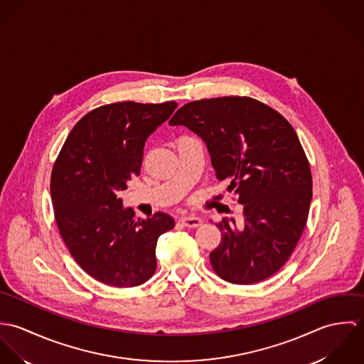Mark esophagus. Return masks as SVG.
<instances>
[{
    "instance_id": "1",
    "label": "esophagus",
    "mask_w": 364,
    "mask_h": 364,
    "mask_svg": "<svg viewBox=\"0 0 364 364\" xmlns=\"http://www.w3.org/2000/svg\"><path fill=\"white\" fill-rule=\"evenodd\" d=\"M185 227H189V228H196V227H200L202 225V220L199 217H195V215H185L179 220Z\"/></svg>"
}]
</instances>
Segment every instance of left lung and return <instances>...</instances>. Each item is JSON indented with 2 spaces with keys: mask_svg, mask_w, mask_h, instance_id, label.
Here are the masks:
<instances>
[{
  "mask_svg": "<svg viewBox=\"0 0 364 364\" xmlns=\"http://www.w3.org/2000/svg\"><path fill=\"white\" fill-rule=\"evenodd\" d=\"M169 124L186 126L206 143L217 179H230L227 191L244 206L241 225L234 218L217 224L214 272L234 284L274 274L293 254L311 205L310 164L291 124L247 97L189 102Z\"/></svg>",
  "mask_w": 364,
  "mask_h": 364,
  "instance_id": "8db88e82",
  "label": "left lung"
}]
</instances>
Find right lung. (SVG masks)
I'll list each match as a JSON object with an SVG mask.
<instances>
[{"mask_svg": "<svg viewBox=\"0 0 364 364\" xmlns=\"http://www.w3.org/2000/svg\"><path fill=\"white\" fill-rule=\"evenodd\" d=\"M176 106L97 107L74 126L54 162L50 195L60 235L81 269L107 286L146 283L156 272L158 237L175 227L161 211L136 218L119 193L140 173L146 140Z\"/></svg>", "mask_w": 364, "mask_h": 364, "instance_id": "obj_1", "label": "right lung"}]
</instances>
